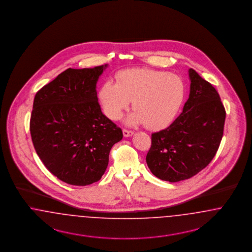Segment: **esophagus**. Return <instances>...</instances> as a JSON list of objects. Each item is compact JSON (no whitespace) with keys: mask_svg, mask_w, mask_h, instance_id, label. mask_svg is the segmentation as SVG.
I'll return each instance as SVG.
<instances>
[{"mask_svg":"<svg viewBox=\"0 0 252 252\" xmlns=\"http://www.w3.org/2000/svg\"><path fill=\"white\" fill-rule=\"evenodd\" d=\"M122 131H123V135H124L125 137H129V136H131V135L133 134V131L127 130V129H123Z\"/></svg>","mask_w":252,"mask_h":252,"instance_id":"esophagus-1","label":"esophagus"}]
</instances>
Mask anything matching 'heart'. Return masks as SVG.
<instances>
[{"label": "heart", "mask_w": 252, "mask_h": 252, "mask_svg": "<svg viewBox=\"0 0 252 252\" xmlns=\"http://www.w3.org/2000/svg\"><path fill=\"white\" fill-rule=\"evenodd\" d=\"M186 95L184 80L176 74L152 68H129L117 75V82L105 81L98 90L104 114L119 120L132 99L135 108L127 118L130 125L146 124L161 130L175 119Z\"/></svg>", "instance_id": "obj_1"}]
</instances>
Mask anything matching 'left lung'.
Returning <instances> with one entry per match:
<instances>
[{"mask_svg": "<svg viewBox=\"0 0 252 252\" xmlns=\"http://www.w3.org/2000/svg\"><path fill=\"white\" fill-rule=\"evenodd\" d=\"M190 94L183 113L166 129L152 134L146 161L157 178L176 183L197 174L213 160L221 142L226 111L216 88L188 70Z\"/></svg>", "mask_w": 252, "mask_h": 252, "instance_id": "1", "label": "left lung"}]
</instances>
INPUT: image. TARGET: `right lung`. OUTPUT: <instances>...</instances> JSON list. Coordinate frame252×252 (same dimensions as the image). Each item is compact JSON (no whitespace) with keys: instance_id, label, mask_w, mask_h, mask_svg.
I'll return each instance as SVG.
<instances>
[{"instance_id":"add662e5","label":"right lung","mask_w":252,"mask_h":252,"mask_svg":"<svg viewBox=\"0 0 252 252\" xmlns=\"http://www.w3.org/2000/svg\"><path fill=\"white\" fill-rule=\"evenodd\" d=\"M107 65L67 68L34 96L30 132L47 169L62 182L85 186L104 174L121 128L98 104L96 86Z\"/></svg>"}]
</instances>
